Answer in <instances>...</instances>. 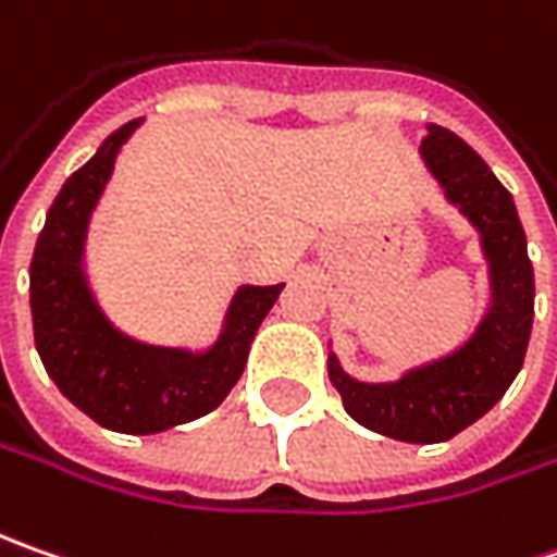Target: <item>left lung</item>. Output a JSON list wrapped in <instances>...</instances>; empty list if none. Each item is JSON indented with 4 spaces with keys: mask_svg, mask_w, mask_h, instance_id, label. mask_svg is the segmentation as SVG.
Instances as JSON below:
<instances>
[{
    "mask_svg": "<svg viewBox=\"0 0 557 557\" xmlns=\"http://www.w3.org/2000/svg\"><path fill=\"white\" fill-rule=\"evenodd\" d=\"M418 154L443 198L481 235L490 300L456 350L406 369L396 381H359L329 347V377L354 421L403 443H443L486 416L524 366L533 329V267L515 201L481 154L437 123Z\"/></svg>",
    "mask_w": 557,
    "mask_h": 557,
    "instance_id": "8db88e82",
    "label": "left lung"
}]
</instances>
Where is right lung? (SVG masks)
<instances>
[{"label": "right lung", "instance_id": "obj_1", "mask_svg": "<svg viewBox=\"0 0 557 557\" xmlns=\"http://www.w3.org/2000/svg\"><path fill=\"white\" fill-rule=\"evenodd\" d=\"M139 126H120L61 185L30 263L33 337L46 372L79 412L117 434H161L213 412L238 384L250 341L285 288L242 285L203 350L145 344L104 315L86 275V235L120 148Z\"/></svg>", "mask_w": 557, "mask_h": 557}]
</instances>
